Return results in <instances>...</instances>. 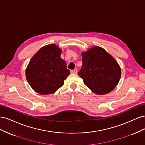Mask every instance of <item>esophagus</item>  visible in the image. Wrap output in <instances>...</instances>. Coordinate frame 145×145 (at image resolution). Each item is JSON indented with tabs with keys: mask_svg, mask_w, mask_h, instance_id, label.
<instances>
[{
	"mask_svg": "<svg viewBox=\"0 0 145 145\" xmlns=\"http://www.w3.org/2000/svg\"><path fill=\"white\" fill-rule=\"evenodd\" d=\"M71 74H77V69H74V70H71Z\"/></svg>",
	"mask_w": 145,
	"mask_h": 145,
	"instance_id": "34e87169",
	"label": "esophagus"
}]
</instances>
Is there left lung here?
Segmentation results:
<instances>
[{
  "label": "left lung",
  "instance_id": "obj_1",
  "mask_svg": "<svg viewBox=\"0 0 145 145\" xmlns=\"http://www.w3.org/2000/svg\"><path fill=\"white\" fill-rule=\"evenodd\" d=\"M82 67L78 75L93 93L103 95L115 88L121 77V69L115 59L99 46L82 53Z\"/></svg>",
  "mask_w": 145,
  "mask_h": 145
}]
</instances>
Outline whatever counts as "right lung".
I'll return each instance as SVG.
<instances>
[{"instance_id":"1","label":"right lung","mask_w":145,"mask_h":145,"mask_svg":"<svg viewBox=\"0 0 145 145\" xmlns=\"http://www.w3.org/2000/svg\"><path fill=\"white\" fill-rule=\"evenodd\" d=\"M62 50L54 44L43 46L30 60L26 69V78L37 93H54L64 84L69 75L65 61L60 57Z\"/></svg>"}]
</instances>
